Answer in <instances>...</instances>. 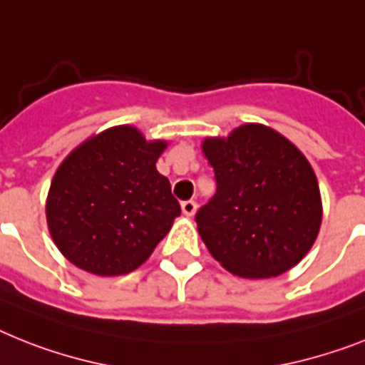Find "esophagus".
Instances as JSON below:
<instances>
[{
  "mask_svg": "<svg viewBox=\"0 0 365 365\" xmlns=\"http://www.w3.org/2000/svg\"><path fill=\"white\" fill-rule=\"evenodd\" d=\"M180 209H182V215L185 216H194V212H195V209H197V203H195L194 200H188V201H182V203H180Z\"/></svg>",
  "mask_w": 365,
  "mask_h": 365,
  "instance_id": "1",
  "label": "esophagus"
}]
</instances>
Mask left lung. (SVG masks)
<instances>
[{
	"label": "left lung",
	"mask_w": 365,
	"mask_h": 365,
	"mask_svg": "<svg viewBox=\"0 0 365 365\" xmlns=\"http://www.w3.org/2000/svg\"><path fill=\"white\" fill-rule=\"evenodd\" d=\"M216 194L197 215L210 255L240 278H274L308 254L323 220L317 177L306 156L257 123L207 138Z\"/></svg>",
	"instance_id": "left-lung-1"
}]
</instances>
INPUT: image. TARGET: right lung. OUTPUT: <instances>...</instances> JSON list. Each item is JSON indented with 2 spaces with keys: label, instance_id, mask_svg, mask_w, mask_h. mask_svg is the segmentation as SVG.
I'll use <instances>...</instances> for the list:
<instances>
[{
  "label": "right lung",
  "instance_id": "right-lung-1",
  "mask_svg": "<svg viewBox=\"0 0 365 365\" xmlns=\"http://www.w3.org/2000/svg\"><path fill=\"white\" fill-rule=\"evenodd\" d=\"M168 141L113 126L91 135L57 168L46 200L48 230L65 257L96 276L143 264L180 215L156 171Z\"/></svg>",
  "mask_w": 365,
  "mask_h": 365
}]
</instances>
